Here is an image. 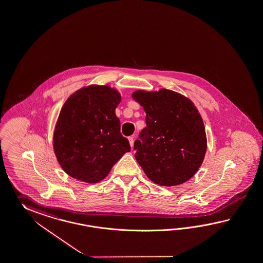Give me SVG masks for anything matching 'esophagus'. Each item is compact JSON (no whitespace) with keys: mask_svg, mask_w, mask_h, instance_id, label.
I'll return each mask as SVG.
<instances>
[{"mask_svg":"<svg viewBox=\"0 0 263 263\" xmlns=\"http://www.w3.org/2000/svg\"><path fill=\"white\" fill-rule=\"evenodd\" d=\"M128 141L131 147H133V145H134V137H129Z\"/></svg>","mask_w":263,"mask_h":263,"instance_id":"1","label":"esophagus"}]
</instances>
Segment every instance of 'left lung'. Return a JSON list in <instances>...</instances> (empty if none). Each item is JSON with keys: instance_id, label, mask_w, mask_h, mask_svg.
Masks as SVG:
<instances>
[{"instance_id": "left-lung-1", "label": "left lung", "mask_w": 263, "mask_h": 263, "mask_svg": "<svg viewBox=\"0 0 263 263\" xmlns=\"http://www.w3.org/2000/svg\"><path fill=\"white\" fill-rule=\"evenodd\" d=\"M132 97L146 113V126L134 143L136 160L144 173L161 186L191 179L207 146L203 122L192 102L167 89L137 91Z\"/></svg>"}]
</instances>
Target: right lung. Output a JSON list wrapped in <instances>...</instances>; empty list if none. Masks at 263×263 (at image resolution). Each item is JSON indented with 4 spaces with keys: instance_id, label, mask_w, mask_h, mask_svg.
Here are the masks:
<instances>
[{
    "instance_id": "right-lung-1",
    "label": "right lung",
    "mask_w": 263,
    "mask_h": 263,
    "mask_svg": "<svg viewBox=\"0 0 263 263\" xmlns=\"http://www.w3.org/2000/svg\"><path fill=\"white\" fill-rule=\"evenodd\" d=\"M121 102L118 91L92 85L79 90L64 103L54 133V151L62 168L72 178L96 183L130 144L121 133L115 109Z\"/></svg>"
}]
</instances>
